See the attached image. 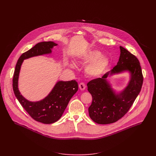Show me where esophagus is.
Here are the masks:
<instances>
[{"label":"esophagus","instance_id":"esophagus-1","mask_svg":"<svg viewBox=\"0 0 156 156\" xmlns=\"http://www.w3.org/2000/svg\"><path fill=\"white\" fill-rule=\"evenodd\" d=\"M79 88H80V90H84V89H85V88H86V85H85V84L84 83L81 82V83H79Z\"/></svg>","mask_w":156,"mask_h":156}]
</instances>
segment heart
Returning <instances> with one entry per match:
<instances>
[{
    "instance_id": "heart-1",
    "label": "heart",
    "mask_w": 156,
    "mask_h": 156,
    "mask_svg": "<svg viewBox=\"0 0 156 156\" xmlns=\"http://www.w3.org/2000/svg\"><path fill=\"white\" fill-rule=\"evenodd\" d=\"M101 55V53L97 50H90L79 58V62L81 64H86L89 62L86 67V72L89 76L94 77L100 76L109 66L108 59ZM74 66V64L71 65V67Z\"/></svg>"
}]
</instances>
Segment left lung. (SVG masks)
I'll return each mask as SVG.
<instances>
[{
    "label": "left lung",
    "mask_w": 156,
    "mask_h": 156,
    "mask_svg": "<svg viewBox=\"0 0 156 156\" xmlns=\"http://www.w3.org/2000/svg\"><path fill=\"white\" fill-rule=\"evenodd\" d=\"M119 48L121 53L117 65L101 78L93 79L87 83L88 90L92 97L88 109L89 116L97 124H111L123 117L133 105L142 88L144 77L139 60L122 46ZM125 70L131 73V80L125 89L116 94L106 78L109 74Z\"/></svg>",
    "instance_id": "left-lung-1"
}]
</instances>
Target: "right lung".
Segmentation results:
<instances>
[{
    "instance_id": "right-lung-1",
    "label": "right lung",
    "mask_w": 156,
    "mask_h": 156,
    "mask_svg": "<svg viewBox=\"0 0 156 156\" xmlns=\"http://www.w3.org/2000/svg\"><path fill=\"white\" fill-rule=\"evenodd\" d=\"M53 41L41 42L23 53L16 64L12 79V88L16 97L24 110L35 121L44 124L56 122L62 116L71 97L78 90L76 80L59 81L50 93L41 101L32 102L25 99L18 88V80L24 59L50 53L51 48L57 45Z\"/></svg>"
}]
</instances>
